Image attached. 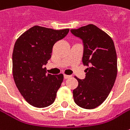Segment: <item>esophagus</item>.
<instances>
[{
    "label": "esophagus",
    "instance_id": "34e87169",
    "mask_svg": "<svg viewBox=\"0 0 130 130\" xmlns=\"http://www.w3.org/2000/svg\"><path fill=\"white\" fill-rule=\"evenodd\" d=\"M71 78V76H68V75H64V78H65V79H68V78Z\"/></svg>",
    "mask_w": 130,
    "mask_h": 130
}]
</instances>
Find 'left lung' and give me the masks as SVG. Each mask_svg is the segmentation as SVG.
<instances>
[{"instance_id": "1", "label": "left lung", "mask_w": 130, "mask_h": 130, "mask_svg": "<svg viewBox=\"0 0 130 130\" xmlns=\"http://www.w3.org/2000/svg\"><path fill=\"white\" fill-rule=\"evenodd\" d=\"M72 34L82 39V62L87 68L84 79H79L73 89L74 102L85 109H93L108 98L117 75V57L114 43L106 32L94 25L71 30Z\"/></svg>"}]
</instances>
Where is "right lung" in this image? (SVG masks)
I'll return each mask as SVG.
<instances>
[{
  "mask_svg": "<svg viewBox=\"0 0 130 130\" xmlns=\"http://www.w3.org/2000/svg\"><path fill=\"white\" fill-rule=\"evenodd\" d=\"M69 29L54 30L33 26L22 34L14 44L12 72L16 86L26 101L45 108L55 100L63 75L46 74L54 43L67 36Z\"/></svg>",
  "mask_w": 130,
  "mask_h": 130,
  "instance_id": "add662e5",
  "label": "right lung"
}]
</instances>
